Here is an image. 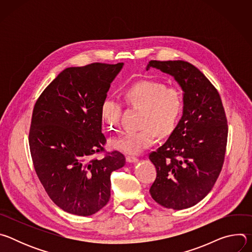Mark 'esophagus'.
<instances>
[{
    "label": "esophagus",
    "mask_w": 252,
    "mask_h": 252,
    "mask_svg": "<svg viewBox=\"0 0 252 252\" xmlns=\"http://www.w3.org/2000/svg\"><path fill=\"white\" fill-rule=\"evenodd\" d=\"M126 161L127 162H129V163H131V162H137L138 161V158H135V157H126Z\"/></svg>",
    "instance_id": "34e87169"
}]
</instances>
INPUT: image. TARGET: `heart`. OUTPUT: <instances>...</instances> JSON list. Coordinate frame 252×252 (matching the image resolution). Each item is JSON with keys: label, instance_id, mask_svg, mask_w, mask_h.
<instances>
[{"label": "heart", "instance_id": "heart-1", "mask_svg": "<svg viewBox=\"0 0 252 252\" xmlns=\"http://www.w3.org/2000/svg\"><path fill=\"white\" fill-rule=\"evenodd\" d=\"M126 101L140 106L143 112L139 130H128L111 140L113 149L127 155H138L152 147L160 135L170 134L184 112V94L178 86H166L158 81H140L130 85L125 93ZM124 113L122 100L106 97L100 105V117L110 130L120 127Z\"/></svg>", "mask_w": 252, "mask_h": 252}]
</instances>
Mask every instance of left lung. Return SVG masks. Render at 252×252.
<instances>
[{
	"mask_svg": "<svg viewBox=\"0 0 252 252\" xmlns=\"http://www.w3.org/2000/svg\"><path fill=\"white\" fill-rule=\"evenodd\" d=\"M172 76L184 91V113L168 139L150 159L157 178L150 189L161 206L181 210L203 199L221 171L228 126L218 90L193 64L185 61H151Z\"/></svg>",
	"mask_w": 252,
	"mask_h": 252,
	"instance_id": "obj_1",
	"label": "left lung"
}]
</instances>
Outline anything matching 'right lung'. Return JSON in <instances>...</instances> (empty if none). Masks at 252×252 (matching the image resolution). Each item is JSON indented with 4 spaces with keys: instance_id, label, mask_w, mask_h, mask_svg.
I'll return each mask as SVG.
<instances>
[{
    "instance_id": "1",
    "label": "right lung",
    "mask_w": 252,
    "mask_h": 252,
    "mask_svg": "<svg viewBox=\"0 0 252 252\" xmlns=\"http://www.w3.org/2000/svg\"><path fill=\"white\" fill-rule=\"evenodd\" d=\"M124 63L71 66L45 89L33 106L29 145L33 167L63 210L89 217L111 196V174L126 158L104 152L100 105Z\"/></svg>"
}]
</instances>
